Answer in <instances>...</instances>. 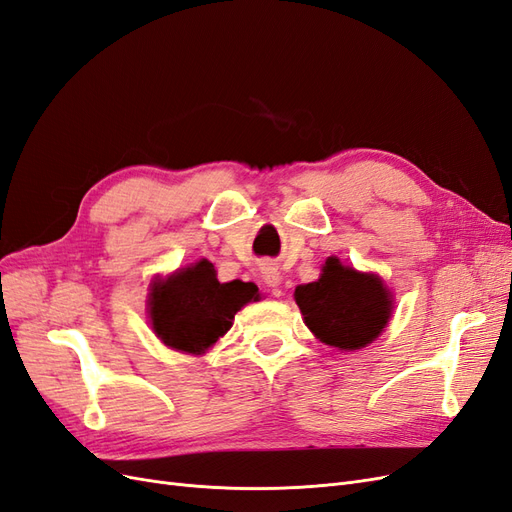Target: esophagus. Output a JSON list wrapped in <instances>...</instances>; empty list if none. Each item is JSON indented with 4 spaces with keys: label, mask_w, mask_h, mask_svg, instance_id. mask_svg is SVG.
<instances>
[{
    "label": "esophagus",
    "mask_w": 512,
    "mask_h": 512,
    "mask_svg": "<svg viewBox=\"0 0 512 512\" xmlns=\"http://www.w3.org/2000/svg\"><path fill=\"white\" fill-rule=\"evenodd\" d=\"M260 277H262V282H265L271 288H277V286H280V282H282L280 271H277V267H273L271 262H262Z\"/></svg>",
    "instance_id": "esophagus-1"
}]
</instances>
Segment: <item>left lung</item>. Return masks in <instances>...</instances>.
Masks as SVG:
<instances>
[{"label":"left lung","mask_w":512,"mask_h":512,"mask_svg":"<svg viewBox=\"0 0 512 512\" xmlns=\"http://www.w3.org/2000/svg\"><path fill=\"white\" fill-rule=\"evenodd\" d=\"M307 329L322 344L359 350L384 331L393 314V294L378 275L346 267L327 258L316 282L294 290Z\"/></svg>","instance_id":"left-lung-1"}]
</instances>
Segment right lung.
I'll return each instance as SVG.
<instances>
[{
	"instance_id": "obj_1",
	"label": "right lung",
	"mask_w": 512,
	"mask_h": 512,
	"mask_svg": "<svg viewBox=\"0 0 512 512\" xmlns=\"http://www.w3.org/2000/svg\"><path fill=\"white\" fill-rule=\"evenodd\" d=\"M258 299L256 284H222L211 262L203 258L151 284V329L168 348L203 354L228 333L239 309Z\"/></svg>"
}]
</instances>
